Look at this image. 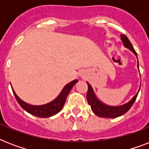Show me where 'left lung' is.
I'll list each match as a JSON object with an SVG mask.
<instances>
[{
	"label": "left lung",
	"mask_w": 149,
	"mask_h": 149,
	"mask_svg": "<svg viewBox=\"0 0 149 149\" xmlns=\"http://www.w3.org/2000/svg\"><path fill=\"white\" fill-rule=\"evenodd\" d=\"M120 38L123 42V44L125 45V47L127 48L128 49H130L133 53L136 56L137 58H138V55L135 50L133 48V45H132V43L129 41V39L127 38V37L125 35H120ZM138 68L139 70V61H138ZM88 85V91H87V93H86V99H87V102L88 104L91 105V109L93 113H95L96 115L100 118H115L118 117L125 114L126 112L129 111V109L132 107L133 104L135 101L139 92L140 91V87L138 91V93H136V95L134 96L129 102H127L125 104L120 105V106H109L107 104H104L103 102H101L97 97L94 91H93L92 86L90 84L87 83Z\"/></svg>",
	"instance_id": "1"
}]
</instances>
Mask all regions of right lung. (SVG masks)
Here are the masks:
<instances>
[{
	"label": "right lung",
	"instance_id": "1",
	"mask_svg": "<svg viewBox=\"0 0 149 149\" xmlns=\"http://www.w3.org/2000/svg\"><path fill=\"white\" fill-rule=\"evenodd\" d=\"M77 82H78V80L75 79L73 81L66 84L63 87L61 93H59V95L56 99L49 102V103H48V104H44V105H39V106L27 104L26 102L23 101L22 99L18 97V96L15 93L13 88L12 91L17 103L28 113H31L34 116H36V117H38V118H49V117L58 113L63 109V105L65 104L68 94L70 92V91L72 90V86H74Z\"/></svg>",
	"mask_w": 149,
	"mask_h": 149
}]
</instances>
